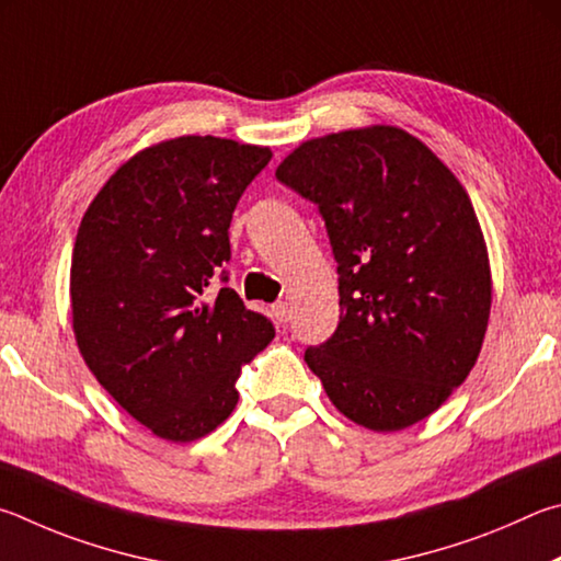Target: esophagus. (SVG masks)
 I'll list each match as a JSON object with an SVG mask.
<instances>
[{
    "instance_id": "1",
    "label": "esophagus",
    "mask_w": 561,
    "mask_h": 561,
    "mask_svg": "<svg viewBox=\"0 0 561 561\" xmlns=\"http://www.w3.org/2000/svg\"><path fill=\"white\" fill-rule=\"evenodd\" d=\"M271 312H273V318L280 322V325H286V322L290 320V308H288V302H275Z\"/></svg>"
}]
</instances>
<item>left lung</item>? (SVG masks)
Here are the masks:
<instances>
[{"instance_id": "left-lung-1", "label": "left lung", "mask_w": 561, "mask_h": 561, "mask_svg": "<svg viewBox=\"0 0 561 561\" xmlns=\"http://www.w3.org/2000/svg\"><path fill=\"white\" fill-rule=\"evenodd\" d=\"M275 176L318 204L337 261L340 325L306 350L330 401L371 431L431 416L473 369L493 300L463 184L394 125L302 142Z\"/></svg>"}]
</instances>
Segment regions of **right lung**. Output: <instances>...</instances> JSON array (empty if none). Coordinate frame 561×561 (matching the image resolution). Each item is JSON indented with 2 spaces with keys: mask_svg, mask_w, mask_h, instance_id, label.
I'll return each mask as SVG.
<instances>
[{
  "mask_svg": "<svg viewBox=\"0 0 561 561\" xmlns=\"http://www.w3.org/2000/svg\"><path fill=\"white\" fill-rule=\"evenodd\" d=\"M268 147L184 135L130 157L83 214L71 259L73 335L88 369L154 436L224 424L241 367L275 337L229 280V226Z\"/></svg>",
  "mask_w": 561,
  "mask_h": 561,
  "instance_id": "add662e5",
  "label": "right lung"
}]
</instances>
